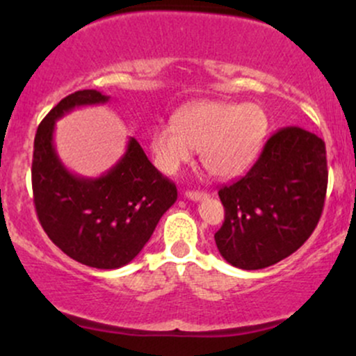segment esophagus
Wrapping results in <instances>:
<instances>
[{
    "mask_svg": "<svg viewBox=\"0 0 356 356\" xmlns=\"http://www.w3.org/2000/svg\"><path fill=\"white\" fill-rule=\"evenodd\" d=\"M187 199H191V201H202V199L207 197V192L204 191H187L186 194Z\"/></svg>",
    "mask_w": 356,
    "mask_h": 356,
    "instance_id": "esophagus-1",
    "label": "esophagus"
}]
</instances>
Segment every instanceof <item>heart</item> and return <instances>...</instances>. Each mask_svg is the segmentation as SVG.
Listing matches in <instances>:
<instances>
[{
    "mask_svg": "<svg viewBox=\"0 0 356 356\" xmlns=\"http://www.w3.org/2000/svg\"><path fill=\"white\" fill-rule=\"evenodd\" d=\"M268 132V117L259 105L201 100L184 105L174 124H159L150 136L155 164L174 174L199 150L202 165L222 179L243 174L254 162Z\"/></svg>",
    "mask_w": 356,
    "mask_h": 356,
    "instance_id": "obj_1",
    "label": "heart"
}]
</instances>
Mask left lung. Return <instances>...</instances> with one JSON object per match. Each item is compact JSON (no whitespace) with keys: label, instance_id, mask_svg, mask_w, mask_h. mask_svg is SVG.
<instances>
[{"label":"left lung","instance_id":"8db88e82","mask_svg":"<svg viewBox=\"0 0 356 356\" xmlns=\"http://www.w3.org/2000/svg\"><path fill=\"white\" fill-rule=\"evenodd\" d=\"M326 186L325 142L300 127L277 130L248 174L219 189L220 256L236 268L263 269L293 254L321 218Z\"/></svg>","mask_w":356,"mask_h":356}]
</instances>
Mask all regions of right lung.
Listing matches in <instances>:
<instances>
[{
    "mask_svg": "<svg viewBox=\"0 0 356 356\" xmlns=\"http://www.w3.org/2000/svg\"><path fill=\"white\" fill-rule=\"evenodd\" d=\"M108 99L97 90L65 97L38 125L31 164L36 216L48 238L72 259L99 269L129 264L177 201L175 184L155 169L134 137L100 177H81L61 164L53 144L55 122L73 108Z\"/></svg>",
    "mask_w": 356,
    "mask_h": 356,
    "instance_id": "obj_1",
    "label": "right lung"
}]
</instances>
